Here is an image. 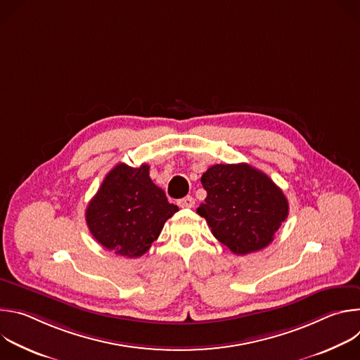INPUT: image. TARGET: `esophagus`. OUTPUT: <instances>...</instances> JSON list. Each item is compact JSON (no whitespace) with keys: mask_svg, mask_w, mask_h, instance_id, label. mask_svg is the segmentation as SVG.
<instances>
[{"mask_svg":"<svg viewBox=\"0 0 360 360\" xmlns=\"http://www.w3.org/2000/svg\"><path fill=\"white\" fill-rule=\"evenodd\" d=\"M178 205L181 208H193L195 207V199L192 196H185L178 200Z\"/></svg>","mask_w":360,"mask_h":360,"instance_id":"esophagus-1","label":"esophagus"}]
</instances>
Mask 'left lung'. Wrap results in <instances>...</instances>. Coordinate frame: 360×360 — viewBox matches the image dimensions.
<instances>
[{
    "label": "left lung",
    "mask_w": 360,
    "mask_h": 360,
    "mask_svg": "<svg viewBox=\"0 0 360 360\" xmlns=\"http://www.w3.org/2000/svg\"><path fill=\"white\" fill-rule=\"evenodd\" d=\"M200 182L208 195L196 212L236 255L266 248L288 218L289 205L282 189L249 164L212 165Z\"/></svg>",
    "instance_id": "left-lung-1"
}]
</instances>
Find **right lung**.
I'll list each match as a JSON object with an SVG mask.
<instances>
[{"label": "right lung", "instance_id": "right-lung-1", "mask_svg": "<svg viewBox=\"0 0 360 360\" xmlns=\"http://www.w3.org/2000/svg\"><path fill=\"white\" fill-rule=\"evenodd\" d=\"M178 211L149 178V165L118 164L89 200L85 219L102 246L127 258L142 256Z\"/></svg>", "mask_w": 360, "mask_h": 360}]
</instances>
